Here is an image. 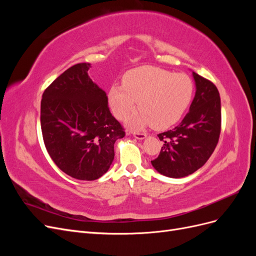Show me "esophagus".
I'll return each instance as SVG.
<instances>
[{
  "instance_id": "esophagus-1",
  "label": "esophagus",
  "mask_w": 256,
  "mask_h": 256,
  "mask_svg": "<svg viewBox=\"0 0 256 256\" xmlns=\"http://www.w3.org/2000/svg\"><path fill=\"white\" fill-rule=\"evenodd\" d=\"M134 136L138 140H143V138H146V134L144 132H134Z\"/></svg>"
}]
</instances>
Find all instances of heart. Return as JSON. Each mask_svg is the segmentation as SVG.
<instances>
[{"label":"heart","mask_w":256,"mask_h":256,"mask_svg":"<svg viewBox=\"0 0 256 256\" xmlns=\"http://www.w3.org/2000/svg\"><path fill=\"white\" fill-rule=\"evenodd\" d=\"M193 83L186 74H173L159 67L141 66L122 76V85L109 90V104L118 120H125L138 106L141 111L129 120L134 128L152 125L157 129L173 126L191 102Z\"/></svg>","instance_id":"1"}]
</instances>
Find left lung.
Returning <instances> with one entry per match:
<instances>
[{
  "mask_svg": "<svg viewBox=\"0 0 256 256\" xmlns=\"http://www.w3.org/2000/svg\"><path fill=\"white\" fill-rule=\"evenodd\" d=\"M196 92L190 110L172 130L159 134L164 142L152 166L168 177L194 173L212 156L221 132V100L216 85L193 72Z\"/></svg>",
  "mask_w": 256,
  "mask_h": 256,
  "instance_id": "obj_1",
  "label": "left lung"
}]
</instances>
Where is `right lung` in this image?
<instances>
[{
	"label": "right lung",
	"instance_id": "1",
	"mask_svg": "<svg viewBox=\"0 0 256 256\" xmlns=\"http://www.w3.org/2000/svg\"><path fill=\"white\" fill-rule=\"evenodd\" d=\"M90 63L68 68L44 90L40 126L54 164L80 180H95L108 172L114 143L125 136L111 114L106 92L88 74Z\"/></svg>",
	"mask_w": 256,
	"mask_h": 256
}]
</instances>
